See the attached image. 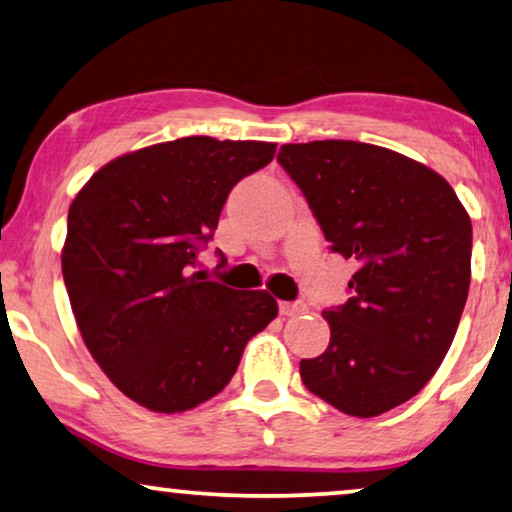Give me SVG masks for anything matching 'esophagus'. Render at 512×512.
I'll list each match as a JSON object with an SVG mask.
<instances>
[{
    "label": "esophagus",
    "mask_w": 512,
    "mask_h": 512,
    "mask_svg": "<svg viewBox=\"0 0 512 512\" xmlns=\"http://www.w3.org/2000/svg\"><path fill=\"white\" fill-rule=\"evenodd\" d=\"M278 310L282 317H296V315H303L308 308H305V303H301V301H280Z\"/></svg>",
    "instance_id": "obj_1"
}]
</instances>
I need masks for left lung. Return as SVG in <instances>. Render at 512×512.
Masks as SVG:
<instances>
[{
  "mask_svg": "<svg viewBox=\"0 0 512 512\" xmlns=\"http://www.w3.org/2000/svg\"><path fill=\"white\" fill-rule=\"evenodd\" d=\"M333 253L356 259L349 299L322 315L331 342L301 381L335 409L372 418L421 391L455 338L471 280V220L444 177L375 144H282Z\"/></svg>",
  "mask_w": 512,
  "mask_h": 512,
  "instance_id": "obj_1",
  "label": "left lung"
}]
</instances>
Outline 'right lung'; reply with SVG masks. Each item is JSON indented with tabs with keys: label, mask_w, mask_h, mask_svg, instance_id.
<instances>
[{
	"label": "right lung",
	"mask_w": 512,
	"mask_h": 512,
	"mask_svg": "<svg viewBox=\"0 0 512 512\" xmlns=\"http://www.w3.org/2000/svg\"><path fill=\"white\" fill-rule=\"evenodd\" d=\"M273 156L271 142L181 137L114 158L68 209L61 273L75 322L142 407L174 414L218 395L278 315L271 294L193 271L230 190Z\"/></svg>",
	"instance_id": "right-lung-1"
}]
</instances>
